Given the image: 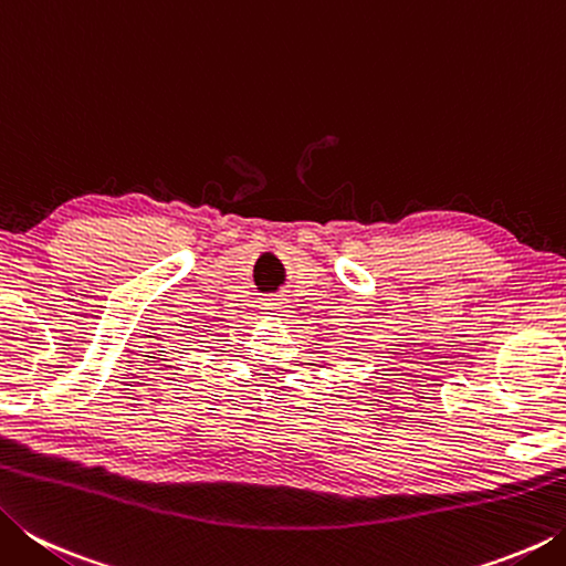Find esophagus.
Segmentation results:
<instances>
[{"label": "esophagus", "instance_id": "34e87169", "mask_svg": "<svg viewBox=\"0 0 566 566\" xmlns=\"http://www.w3.org/2000/svg\"><path fill=\"white\" fill-rule=\"evenodd\" d=\"M264 310L270 312V314H274V317H284V312H286V302L282 300V296H272V300H266V302H264Z\"/></svg>", "mask_w": 566, "mask_h": 566}]
</instances>
